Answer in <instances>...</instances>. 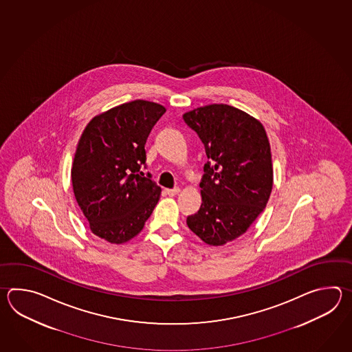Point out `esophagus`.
Instances as JSON below:
<instances>
[{
    "label": "esophagus",
    "instance_id": "obj_1",
    "mask_svg": "<svg viewBox=\"0 0 352 352\" xmlns=\"http://www.w3.org/2000/svg\"><path fill=\"white\" fill-rule=\"evenodd\" d=\"M165 192L168 195V196H175V195L179 194V187H175V188H166Z\"/></svg>",
    "mask_w": 352,
    "mask_h": 352
}]
</instances>
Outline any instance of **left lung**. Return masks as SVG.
<instances>
[{
	"label": "left lung",
	"instance_id": "obj_1",
	"mask_svg": "<svg viewBox=\"0 0 352 352\" xmlns=\"http://www.w3.org/2000/svg\"><path fill=\"white\" fill-rule=\"evenodd\" d=\"M205 147L200 210L187 226L209 245H224L247 232L270 200V144L262 123L228 104H210L182 116Z\"/></svg>",
	"mask_w": 352,
	"mask_h": 352
}]
</instances>
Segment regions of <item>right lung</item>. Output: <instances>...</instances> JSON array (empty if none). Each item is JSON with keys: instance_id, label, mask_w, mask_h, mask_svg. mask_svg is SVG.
I'll list each match as a JSON object with an SVG mask.
<instances>
[{"instance_id": "add662e5", "label": "right lung", "mask_w": 352, "mask_h": 352, "mask_svg": "<svg viewBox=\"0 0 352 352\" xmlns=\"http://www.w3.org/2000/svg\"><path fill=\"white\" fill-rule=\"evenodd\" d=\"M164 105L137 99L96 116L82 131L72 167L75 199L94 235L112 244L135 238L161 187L141 171L151 129Z\"/></svg>"}]
</instances>
